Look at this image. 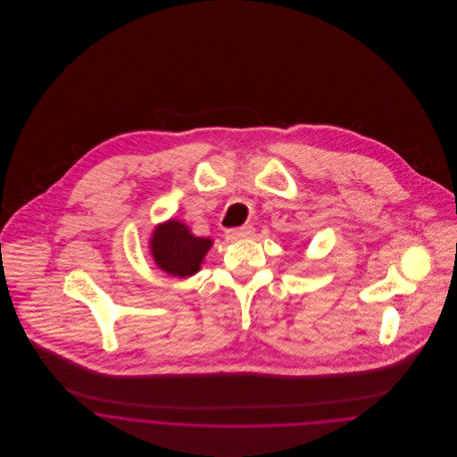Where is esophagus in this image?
I'll return each mask as SVG.
<instances>
[{
    "label": "esophagus",
    "mask_w": 457,
    "mask_h": 457,
    "mask_svg": "<svg viewBox=\"0 0 457 457\" xmlns=\"http://www.w3.org/2000/svg\"><path fill=\"white\" fill-rule=\"evenodd\" d=\"M253 234H255V228H253L252 225H245V227L228 228V230H227V239H230V241H239V239L252 237Z\"/></svg>",
    "instance_id": "1"
}]
</instances>
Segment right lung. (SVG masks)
Segmentation results:
<instances>
[{
    "label": "right lung",
    "instance_id": "add662e5",
    "mask_svg": "<svg viewBox=\"0 0 457 457\" xmlns=\"http://www.w3.org/2000/svg\"><path fill=\"white\" fill-rule=\"evenodd\" d=\"M211 245V239L195 237L185 223L170 220L154 230L151 253L160 269L172 276L187 278L200 269V262Z\"/></svg>",
    "mask_w": 457,
    "mask_h": 457
}]
</instances>
